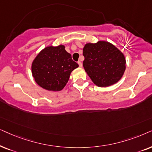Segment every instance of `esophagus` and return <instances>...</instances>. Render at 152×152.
Returning a JSON list of instances; mask_svg holds the SVG:
<instances>
[{
    "label": "esophagus",
    "mask_w": 152,
    "mask_h": 152,
    "mask_svg": "<svg viewBox=\"0 0 152 152\" xmlns=\"http://www.w3.org/2000/svg\"><path fill=\"white\" fill-rule=\"evenodd\" d=\"M78 65H79L80 67H82V66H83V64H82L81 62L78 61Z\"/></svg>",
    "instance_id": "esophagus-1"
}]
</instances>
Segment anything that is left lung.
I'll return each mask as SVG.
<instances>
[{
	"mask_svg": "<svg viewBox=\"0 0 152 152\" xmlns=\"http://www.w3.org/2000/svg\"><path fill=\"white\" fill-rule=\"evenodd\" d=\"M83 54V67L96 86H112L122 77L126 69L124 56L109 42L86 44Z\"/></svg>",
	"mask_w": 152,
	"mask_h": 152,
	"instance_id": "obj_1",
	"label": "left lung"
}]
</instances>
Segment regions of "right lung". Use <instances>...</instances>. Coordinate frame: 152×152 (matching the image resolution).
Returning <instances> with one entry per match:
<instances>
[{"instance_id":"add662e5","label":"right lung","mask_w":152,"mask_h":152,"mask_svg":"<svg viewBox=\"0 0 152 152\" xmlns=\"http://www.w3.org/2000/svg\"><path fill=\"white\" fill-rule=\"evenodd\" d=\"M78 64L63 45L48 46L38 54L32 64V74L42 88L60 91L67 83L70 74Z\"/></svg>"}]
</instances>
